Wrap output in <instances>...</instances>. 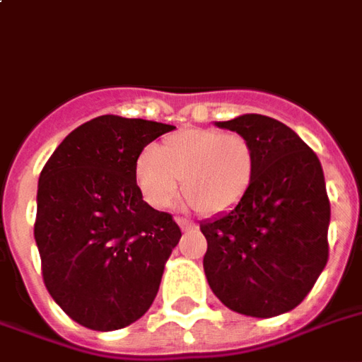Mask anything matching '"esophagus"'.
I'll list each match as a JSON object with an SVG mask.
<instances>
[{
  "label": "esophagus",
  "instance_id": "34e87169",
  "mask_svg": "<svg viewBox=\"0 0 362 362\" xmlns=\"http://www.w3.org/2000/svg\"><path fill=\"white\" fill-rule=\"evenodd\" d=\"M176 222H178V226H180L184 232H189V230H197V224H195V222L186 221V218H180V216L176 218Z\"/></svg>",
  "mask_w": 362,
  "mask_h": 362
}]
</instances>
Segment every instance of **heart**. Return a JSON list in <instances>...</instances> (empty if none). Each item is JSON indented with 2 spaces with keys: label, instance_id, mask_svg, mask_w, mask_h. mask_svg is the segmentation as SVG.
<instances>
[{
  "label": "heart",
  "instance_id": "b5f03b06",
  "mask_svg": "<svg viewBox=\"0 0 362 362\" xmlns=\"http://www.w3.org/2000/svg\"><path fill=\"white\" fill-rule=\"evenodd\" d=\"M253 176V146L242 134L218 128L174 132L136 165V182L149 205L167 209L180 180L182 194L203 215L234 209L251 188Z\"/></svg>",
  "mask_w": 362,
  "mask_h": 362
}]
</instances>
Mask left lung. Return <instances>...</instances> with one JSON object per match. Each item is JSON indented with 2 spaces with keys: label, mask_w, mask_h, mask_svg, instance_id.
<instances>
[{
  "label": "left lung",
  "mask_w": 362,
  "mask_h": 362,
  "mask_svg": "<svg viewBox=\"0 0 362 362\" xmlns=\"http://www.w3.org/2000/svg\"><path fill=\"white\" fill-rule=\"evenodd\" d=\"M216 127L247 138L255 176L232 211L202 224L205 276L228 309L276 317L303 301L328 261L330 202L322 167L276 119L242 115Z\"/></svg>",
  "instance_id": "obj_1"
}]
</instances>
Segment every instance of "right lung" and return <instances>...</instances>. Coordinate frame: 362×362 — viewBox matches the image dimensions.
<instances>
[{
	"instance_id": "obj_1",
	"label": "right lung",
	"mask_w": 362,
	"mask_h": 362,
	"mask_svg": "<svg viewBox=\"0 0 362 362\" xmlns=\"http://www.w3.org/2000/svg\"><path fill=\"white\" fill-rule=\"evenodd\" d=\"M170 124L103 115L72 130L40 173L34 238L49 296L90 330L146 315L180 240L136 184L138 157Z\"/></svg>"
}]
</instances>
